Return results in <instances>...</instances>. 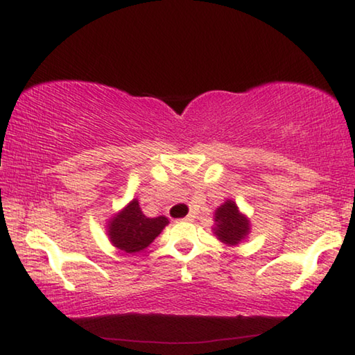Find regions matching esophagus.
I'll return each mask as SVG.
<instances>
[{
  "mask_svg": "<svg viewBox=\"0 0 355 355\" xmlns=\"http://www.w3.org/2000/svg\"><path fill=\"white\" fill-rule=\"evenodd\" d=\"M194 219H196V216L192 214V213H189L188 216H186V218H184L183 220H184V222H192V220H194Z\"/></svg>",
  "mask_w": 355,
  "mask_h": 355,
  "instance_id": "esophagus-1",
  "label": "esophagus"
}]
</instances>
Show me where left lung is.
Returning <instances> with one entry per match:
<instances>
[{
  "label": "left lung",
  "instance_id": "left-lung-1",
  "mask_svg": "<svg viewBox=\"0 0 355 355\" xmlns=\"http://www.w3.org/2000/svg\"><path fill=\"white\" fill-rule=\"evenodd\" d=\"M214 236L227 245H238L250 235V219L241 213L236 202L227 199L214 209Z\"/></svg>",
  "mask_w": 355,
  "mask_h": 355
}]
</instances>
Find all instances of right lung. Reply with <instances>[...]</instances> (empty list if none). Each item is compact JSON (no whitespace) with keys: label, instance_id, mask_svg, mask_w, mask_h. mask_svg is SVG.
<instances>
[{"label":"right lung","instance_id":"add662e5","mask_svg":"<svg viewBox=\"0 0 355 355\" xmlns=\"http://www.w3.org/2000/svg\"><path fill=\"white\" fill-rule=\"evenodd\" d=\"M169 224L166 216L147 218L139 207V200L133 199L106 222V233L114 248L136 254L147 249L164 227Z\"/></svg>","mask_w":355,"mask_h":355}]
</instances>
